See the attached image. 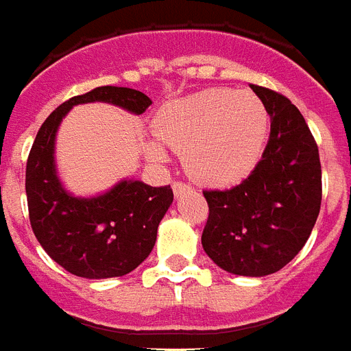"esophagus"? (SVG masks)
<instances>
[{
	"mask_svg": "<svg viewBox=\"0 0 351 351\" xmlns=\"http://www.w3.org/2000/svg\"><path fill=\"white\" fill-rule=\"evenodd\" d=\"M191 189H193V187H191L189 184H185V182H173V193H175L176 198L184 195V193H187V191H191Z\"/></svg>",
	"mask_w": 351,
	"mask_h": 351,
	"instance_id": "esophagus-1",
	"label": "esophagus"
}]
</instances>
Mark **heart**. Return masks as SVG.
Masks as SVG:
<instances>
[{"mask_svg": "<svg viewBox=\"0 0 351 351\" xmlns=\"http://www.w3.org/2000/svg\"><path fill=\"white\" fill-rule=\"evenodd\" d=\"M263 101L249 90L209 88L167 102L155 117L147 155L166 158V147L184 151V164L196 180L230 185L258 164L269 136Z\"/></svg>", "mask_w": 351, "mask_h": 351, "instance_id": "1", "label": "heart"}]
</instances>
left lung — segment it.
I'll return each mask as SVG.
<instances>
[{
	"label": "left lung",
	"mask_w": 351,
	"mask_h": 351,
	"mask_svg": "<svg viewBox=\"0 0 351 351\" xmlns=\"http://www.w3.org/2000/svg\"><path fill=\"white\" fill-rule=\"evenodd\" d=\"M270 115L261 160L241 184L204 191L209 218L202 245L236 276L274 274L304 247L321 209V162L301 111L285 95L250 84Z\"/></svg>",
	"instance_id": "obj_1"
}]
</instances>
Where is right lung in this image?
<instances>
[{"mask_svg": "<svg viewBox=\"0 0 351 351\" xmlns=\"http://www.w3.org/2000/svg\"><path fill=\"white\" fill-rule=\"evenodd\" d=\"M88 102H108L141 115L151 99L133 88L99 86L56 108L37 131L28 155V215L45 252L70 274L119 278L135 270L153 250L158 223L173 204V189L128 178L95 196H75L64 189L57 175V130L68 111Z\"/></svg>", "mask_w": 351, "mask_h": 351, "instance_id": "obj_1", "label": "right lung"}]
</instances>
